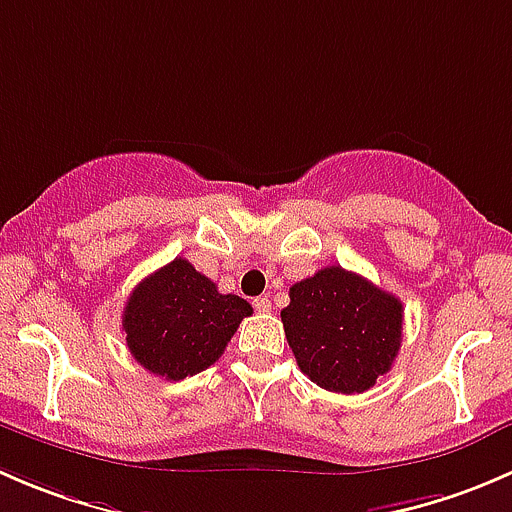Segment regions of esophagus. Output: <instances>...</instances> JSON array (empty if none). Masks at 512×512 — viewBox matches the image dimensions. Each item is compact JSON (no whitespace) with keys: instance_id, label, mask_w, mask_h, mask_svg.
I'll use <instances>...</instances> for the list:
<instances>
[{"instance_id":"obj_1","label":"esophagus","mask_w":512,"mask_h":512,"mask_svg":"<svg viewBox=\"0 0 512 512\" xmlns=\"http://www.w3.org/2000/svg\"><path fill=\"white\" fill-rule=\"evenodd\" d=\"M252 307H255L257 312H270L272 310V302L267 300V297H255V300H252Z\"/></svg>"}]
</instances>
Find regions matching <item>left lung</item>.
I'll list each match as a JSON object with an SVG mask.
<instances>
[{
    "label": "left lung",
    "instance_id": "8db88e82",
    "mask_svg": "<svg viewBox=\"0 0 512 512\" xmlns=\"http://www.w3.org/2000/svg\"><path fill=\"white\" fill-rule=\"evenodd\" d=\"M280 317L300 370L330 393L370 390L403 342V302L337 265L295 282Z\"/></svg>",
    "mask_w": 512,
    "mask_h": 512
}]
</instances>
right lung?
I'll return each mask as SVG.
<instances>
[{
  "mask_svg": "<svg viewBox=\"0 0 512 512\" xmlns=\"http://www.w3.org/2000/svg\"><path fill=\"white\" fill-rule=\"evenodd\" d=\"M252 305L222 295L215 282L177 257L132 290L122 330L132 357L152 375L185 380L220 360Z\"/></svg>",
  "mask_w": 512,
  "mask_h": 512,
  "instance_id": "add662e5",
  "label": "right lung"
}]
</instances>
